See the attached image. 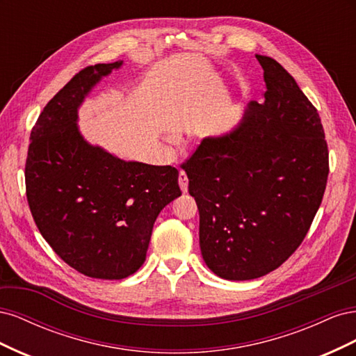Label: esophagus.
Segmentation results:
<instances>
[{
    "label": "esophagus",
    "mask_w": 356,
    "mask_h": 356,
    "mask_svg": "<svg viewBox=\"0 0 356 356\" xmlns=\"http://www.w3.org/2000/svg\"><path fill=\"white\" fill-rule=\"evenodd\" d=\"M178 182H179V188L182 193H187L188 191V178H187V174L184 170L179 172L178 175Z\"/></svg>",
    "instance_id": "1"
}]
</instances>
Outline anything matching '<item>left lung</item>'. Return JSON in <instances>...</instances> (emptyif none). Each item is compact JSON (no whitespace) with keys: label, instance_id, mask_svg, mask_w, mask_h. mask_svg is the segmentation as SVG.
Segmentation results:
<instances>
[{"label":"left lung","instance_id":"obj_1","mask_svg":"<svg viewBox=\"0 0 356 356\" xmlns=\"http://www.w3.org/2000/svg\"><path fill=\"white\" fill-rule=\"evenodd\" d=\"M263 102L251 101L232 131L208 136L184 165L199 208V242L211 270L229 281L270 273L314 221L328 178L319 114L275 59Z\"/></svg>","mask_w":356,"mask_h":356}]
</instances>
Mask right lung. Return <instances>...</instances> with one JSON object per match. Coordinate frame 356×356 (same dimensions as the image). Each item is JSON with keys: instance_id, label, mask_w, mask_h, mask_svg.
Here are the masks:
<instances>
[{"instance_id": "add662e5", "label": "right lung", "mask_w": 356, "mask_h": 356, "mask_svg": "<svg viewBox=\"0 0 356 356\" xmlns=\"http://www.w3.org/2000/svg\"><path fill=\"white\" fill-rule=\"evenodd\" d=\"M123 60L88 67L44 106L31 132L25 181L32 217L63 261L123 279L145 261L160 211L181 196L178 170L123 160L84 139L79 108Z\"/></svg>"}]
</instances>
